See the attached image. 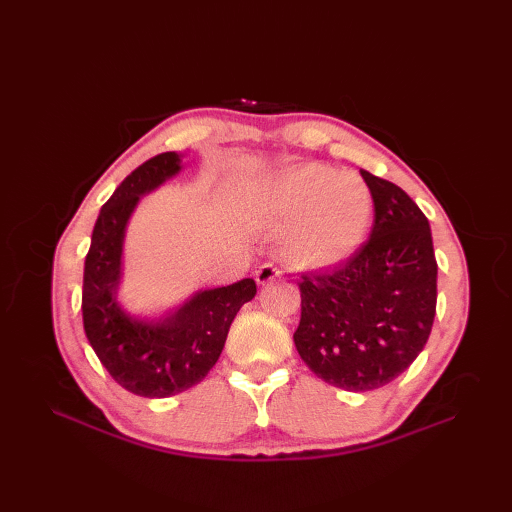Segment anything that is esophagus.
I'll use <instances>...</instances> for the list:
<instances>
[{"label": "esophagus", "mask_w": 512, "mask_h": 512, "mask_svg": "<svg viewBox=\"0 0 512 512\" xmlns=\"http://www.w3.org/2000/svg\"><path fill=\"white\" fill-rule=\"evenodd\" d=\"M281 277V270L275 266V264H262L257 268V273H255V279H257V284H270V281H275V279H279Z\"/></svg>", "instance_id": "obj_1"}]
</instances>
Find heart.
Returning <instances> with one entry per match:
<instances>
[{
  "mask_svg": "<svg viewBox=\"0 0 512 512\" xmlns=\"http://www.w3.org/2000/svg\"><path fill=\"white\" fill-rule=\"evenodd\" d=\"M268 213L286 237L288 257L301 266H330L341 262L372 222V191L356 173L308 162L292 167L268 184Z\"/></svg>",
  "mask_w": 512,
  "mask_h": 512,
  "instance_id": "1",
  "label": "heart"
}]
</instances>
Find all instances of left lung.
<instances>
[{"label": "left lung", "mask_w": 512, "mask_h": 512, "mask_svg": "<svg viewBox=\"0 0 512 512\" xmlns=\"http://www.w3.org/2000/svg\"><path fill=\"white\" fill-rule=\"evenodd\" d=\"M372 191L367 242L339 266L303 273L295 345L328 385L378 389L427 345L438 299L429 220L394 182L361 171Z\"/></svg>", "instance_id": "left-lung-1"}]
</instances>
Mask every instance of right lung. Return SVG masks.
Masks as SVG:
<instances>
[{"label": "right lung", "instance_id": "1", "mask_svg": "<svg viewBox=\"0 0 512 512\" xmlns=\"http://www.w3.org/2000/svg\"><path fill=\"white\" fill-rule=\"evenodd\" d=\"M178 169L180 156L165 151L129 173L103 204L85 257L81 297L85 334L116 383L143 398H167L200 383L220 358L235 314L257 292L253 279L204 290L160 323L132 321L116 306L129 213L140 193L158 187Z\"/></svg>", "mask_w": 512, "mask_h": 512}]
</instances>
